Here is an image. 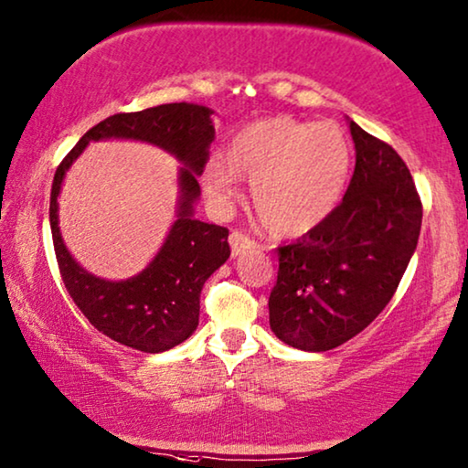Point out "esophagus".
I'll use <instances>...</instances> for the list:
<instances>
[{
    "label": "esophagus",
    "instance_id": "1",
    "mask_svg": "<svg viewBox=\"0 0 468 468\" xmlns=\"http://www.w3.org/2000/svg\"><path fill=\"white\" fill-rule=\"evenodd\" d=\"M255 247H257V242L250 240L247 234H242V232L229 234V249H232V257H239Z\"/></svg>",
    "mask_w": 468,
    "mask_h": 468
}]
</instances>
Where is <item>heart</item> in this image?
<instances>
[{
  "label": "heart",
  "instance_id": "1",
  "mask_svg": "<svg viewBox=\"0 0 468 468\" xmlns=\"http://www.w3.org/2000/svg\"><path fill=\"white\" fill-rule=\"evenodd\" d=\"M352 165V147L335 122H302L289 116L250 122L229 141L226 160L211 158L202 171L208 200L226 207L240 179L261 226L276 236H300L340 205Z\"/></svg>",
  "mask_w": 468,
  "mask_h": 468
}]
</instances>
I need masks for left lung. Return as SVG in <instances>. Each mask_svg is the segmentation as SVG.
I'll return each instance as SVG.
<instances>
[{"label": "left lung", "instance_id": "left-lung-1", "mask_svg": "<svg viewBox=\"0 0 468 468\" xmlns=\"http://www.w3.org/2000/svg\"><path fill=\"white\" fill-rule=\"evenodd\" d=\"M355 173L321 226L279 249L270 329L287 346H342L382 313L414 255L422 202L410 168L384 141L348 120Z\"/></svg>", "mask_w": 468, "mask_h": 468}]
</instances>
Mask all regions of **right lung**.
Returning a JSON list of instances; mask_svg holds the SVG:
<instances>
[{"label":"right lung","mask_w":468,"mask_h":468,"mask_svg":"<svg viewBox=\"0 0 468 468\" xmlns=\"http://www.w3.org/2000/svg\"><path fill=\"white\" fill-rule=\"evenodd\" d=\"M213 113L198 103H168L116 113L92 126L54 173L50 229L65 287L94 329L128 348L155 355L186 342L198 327L202 287L229 257L228 229L194 218L200 198L198 177L215 139ZM110 138L155 144L182 162L174 226L153 261L124 282L101 280L80 267L58 228V196L66 171L88 143Z\"/></svg>","instance_id":"obj_1"}]
</instances>
